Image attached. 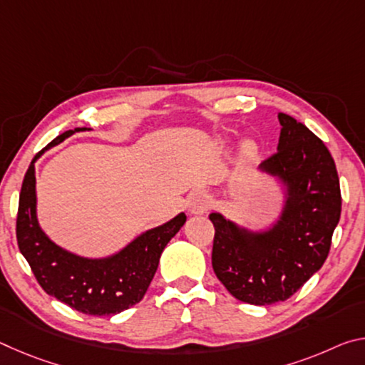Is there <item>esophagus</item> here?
Wrapping results in <instances>:
<instances>
[{"label":"esophagus","mask_w":365,"mask_h":365,"mask_svg":"<svg viewBox=\"0 0 365 365\" xmlns=\"http://www.w3.org/2000/svg\"><path fill=\"white\" fill-rule=\"evenodd\" d=\"M209 207H211V197H209L206 191L200 190V191H195V193L191 195L190 201H188L190 214L201 215V214H205Z\"/></svg>","instance_id":"1"}]
</instances>
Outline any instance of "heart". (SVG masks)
I'll return each mask as SVG.
<instances>
[{"label": "heart", "instance_id": "1", "mask_svg": "<svg viewBox=\"0 0 365 365\" xmlns=\"http://www.w3.org/2000/svg\"><path fill=\"white\" fill-rule=\"evenodd\" d=\"M255 150H256V148H255V145H252V143H243L242 154H243V156H251V154L255 153Z\"/></svg>", "mask_w": 365, "mask_h": 365}]
</instances>
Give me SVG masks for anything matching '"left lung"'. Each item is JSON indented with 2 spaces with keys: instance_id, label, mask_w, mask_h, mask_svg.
Returning a JSON list of instances; mask_svg holds the SVG:
<instances>
[{
  "instance_id": "obj_1",
  "label": "left lung",
  "mask_w": 365,
  "mask_h": 365,
  "mask_svg": "<svg viewBox=\"0 0 365 365\" xmlns=\"http://www.w3.org/2000/svg\"><path fill=\"white\" fill-rule=\"evenodd\" d=\"M277 153L259 172L279 183V217L251 228L212 212V269L228 293L256 306L294 294L322 267L341 214L338 172L324 141L304 123L279 114Z\"/></svg>"
}]
</instances>
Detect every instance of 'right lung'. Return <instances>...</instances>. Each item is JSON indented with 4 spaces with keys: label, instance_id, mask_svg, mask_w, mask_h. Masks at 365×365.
I'll use <instances>...</instances> for the list:
<instances>
[{
    "label": "right lung",
    "instance_id": "1",
    "mask_svg": "<svg viewBox=\"0 0 365 365\" xmlns=\"http://www.w3.org/2000/svg\"><path fill=\"white\" fill-rule=\"evenodd\" d=\"M86 130L91 128L77 127L64 132L30 163L19 196L17 245L49 296L88 316H114L143 299L160 255L187 222V215L180 212L163 225L148 228L119 251L103 257L80 256L54 243L36 214L35 163L53 146Z\"/></svg>",
    "mask_w": 365,
    "mask_h": 365
}]
</instances>
